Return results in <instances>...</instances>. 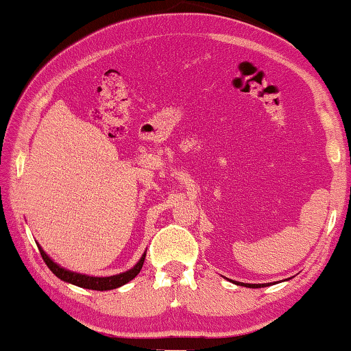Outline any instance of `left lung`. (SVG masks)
<instances>
[{
	"label": "left lung",
	"instance_id": "obj_1",
	"mask_svg": "<svg viewBox=\"0 0 351 351\" xmlns=\"http://www.w3.org/2000/svg\"><path fill=\"white\" fill-rule=\"evenodd\" d=\"M236 285H242V282H236ZM242 286H245V287H265V286H269V285H242Z\"/></svg>",
	"mask_w": 351,
	"mask_h": 351
}]
</instances>
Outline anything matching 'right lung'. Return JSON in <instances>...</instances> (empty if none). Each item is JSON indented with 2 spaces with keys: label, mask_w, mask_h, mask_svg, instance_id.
Instances as JSON below:
<instances>
[{
  "label": "right lung",
  "mask_w": 351,
  "mask_h": 351,
  "mask_svg": "<svg viewBox=\"0 0 351 351\" xmlns=\"http://www.w3.org/2000/svg\"><path fill=\"white\" fill-rule=\"evenodd\" d=\"M38 252H40L42 259L45 261L48 269L51 270L56 276L60 278V280L65 282H71V285L84 287V289H92V291H110V289H117V287L126 285V282H130L132 278H136L138 275V271L142 270L143 261H145V254H143L141 261H138V263L132 267L131 270L125 271V274L98 278V276L80 275V274H75V271L65 270V269H62V267H59L58 264L53 263V261L47 256V253L43 252L42 247H38Z\"/></svg>",
  "instance_id": "add662e5"
}]
</instances>
